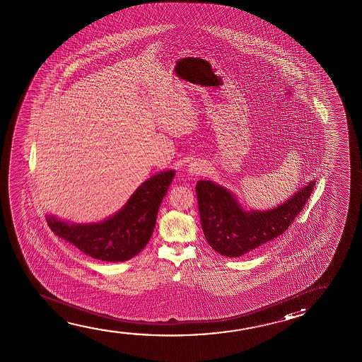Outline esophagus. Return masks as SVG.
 Instances as JSON below:
<instances>
[{"label": "esophagus", "mask_w": 362, "mask_h": 362, "mask_svg": "<svg viewBox=\"0 0 362 362\" xmlns=\"http://www.w3.org/2000/svg\"><path fill=\"white\" fill-rule=\"evenodd\" d=\"M205 170V164L202 159H194L192 162L189 163L188 168H187V172L189 175L192 177H197L199 174L203 173Z\"/></svg>", "instance_id": "esophagus-1"}]
</instances>
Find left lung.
<instances>
[{
	"instance_id": "left-lung-1",
	"label": "left lung",
	"mask_w": 362,
	"mask_h": 362,
	"mask_svg": "<svg viewBox=\"0 0 362 362\" xmlns=\"http://www.w3.org/2000/svg\"><path fill=\"white\" fill-rule=\"evenodd\" d=\"M316 180H310L281 204L265 210H247L229 189L200 179L195 190L205 239L213 250L239 257L283 235L304 208Z\"/></svg>"
}]
</instances>
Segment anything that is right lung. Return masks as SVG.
<instances>
[{"instance_id": "obj_1", "label": "right lung", "mask_w": 362, "mask_h": 362, "mask_svg": "<svg viewBox=\"0 0 362 362\" xmlns=\"http://www.w3.org/2000/svg\"><path fill=\"white\" fill-rule=\"evenodd\" d=\"M174 175V169L154 174L136 189L123 208L103 221L77 224L47 214L48 226L58 238L88 257L102 262H127L139 254L151 239L158 209Z\"/></svg>"}]
</instances>
